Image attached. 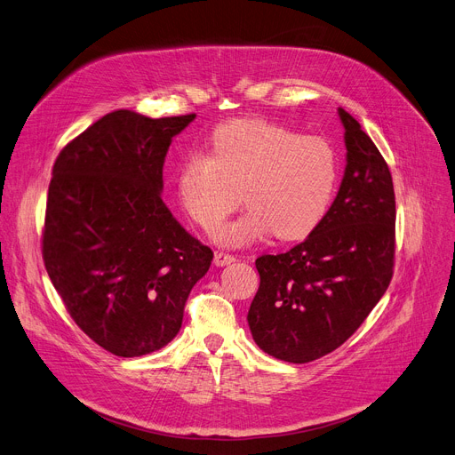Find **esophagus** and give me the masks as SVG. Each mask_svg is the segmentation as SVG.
I'll list each match as a JSON object with an SVG mask.
<instances>
[{
  "instance_id": "esophagus-1",
  "label": "esophagus",
  "mask_w": 455,
  "mask_h": 455,
  "mask_svg": "<svg viewBox=\"0 0 455 455\" xmlns=\"http://www.w3.org/2000/svg\"><path fill=\"white\" fill-rule=\"evenodd\" d=\"M234 261H235V256H234V254H228V252H221V251H218V252H216V256H214V263H216L218 267L230 265V263H234Z\"/></svg>"
}]
</instances>
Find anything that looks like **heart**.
<instances>
[{
	"instance_id": "heart-1",
	"label": "heart",
	"mask_w": 455,
	"mask_h": 455,
	"mask_svg": "<svg viewBox=\"0 0 455 455\" xmlns=\"http://www.w3.org/2000/svg\"><path fill=\"white\" fill-rule=\"evenodd\" d=\"M339 183L332 146L265 118H237L218 126L208 156L190 154L177 175V194L188 218L214 232L241 203L239 220L218 232L237 247L267 234L282 241L307 237L325 218Z\"/></svg>"
}]
</instances>
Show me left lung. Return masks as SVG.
<instances>
[{"label":"left lung","instance_id":"1","mask_svg":"<svg viewBox=\"0 0 455 455\" xmlns=\"http://www.w3.org/2000/svg\"><path fill=\"white\" fill-rule=\"evenodd\" d=\"M347 164L340 190L307 239L256 259L249 309L254 342L306 364L340 347L386 292L395 265V192L389 168L356 120L339 109Z\"/></svg>","mask_w":455,"mask_h":455}]
</instances>
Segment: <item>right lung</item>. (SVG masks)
<instances>
[{"label": "right lung", "mask_w": 455, "mask_h": 455, "mask_svg": "<svg viewBox=\"0 0 455 455\" xmlns=\"http://www.w3.org/2000/svg\"><path fill=\"white\" fill-rule=\"evenodd\" d=\"M194 118L111 111L52 166L42 232L47 275L75 323L116 356L173 340L214 258L161 199L166 151Z\"/></svg>", "instance_id": "add662e5"}]
</instances>
